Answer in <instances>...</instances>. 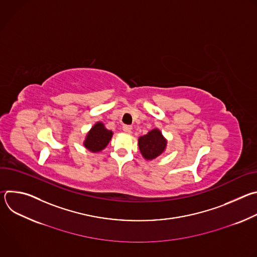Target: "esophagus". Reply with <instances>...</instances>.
Wrapping results in <instances>:
<instances>
[{
  "mask_svg": "<svg viewBox=\"0 0 257 257\" xmlns=\"http://www.w3.org/2000/svg\"><path fill=\"white\" fill-rule=\"evenodd\" d=\"M123 131H124L125 133H127V134H131V132H132V126H130V125H124V126H123Z\"/></svg>",
  "mask_w": 257,
  "mask_h": 257,
  "instance_id": "obj_1",
  "label": "esophagus"
}]
</instances>
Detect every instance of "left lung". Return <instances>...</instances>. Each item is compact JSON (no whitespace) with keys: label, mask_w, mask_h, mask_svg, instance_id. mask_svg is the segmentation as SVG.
<instances>
[{"label":"left lung","mask_w":257,"mask_h":257,"mask_svg":"<svg viewBox=\"0 0 257 257\" xmlns=\"http://www.w3.org/2000/svg\"><path fill=\"white\" fill-rule=\"evenodd\" d=\"M167 142L162 132L156 128L138 138L139 151L145 160L152 161L163 155L167 148Z\"/></svg>","instance_id":"obj_1"}]
</instances>
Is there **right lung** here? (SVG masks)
I'll list each match as a JSON object with an SVG mask.
<instances>
[{"label":"right lung","instance_id":"right-lung-1","mask_svg":"<svg viewBox=\"0 0 257 257\" xmlns=\"http://www.w3.org/2000/svg\"><path fill=\"white\" fill-rule=\"evenodd\" d=\"M112 136L111 130H107L101 122H97L87 133L83 144L91 153H99L108 144Z\"/></svg>","mask_w":257,"mask_h":257}]
</instances>
